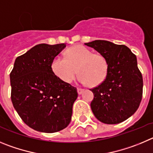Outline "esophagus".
Returning a JSON list of instances; mask_svg holds the SVG:
<instances>
[{
  "instance_id": "obj_1",
  "label": "esophagus",
  "mask_w": 153,
  "mask_h": 153,
  "mask_svg": "<svg viewBox=\"0 0 153 153\" xmlns=\"http://www.w3.org/2000/svg\"><path fill=\"white\" fill-rule=\"evenodd\" d=\"M77 91H78V94H82V93H83L84 92V89H82V88H78V89H77Z\"/></svg>"
}]
</instances>
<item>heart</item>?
I'll return each mask as SVG.
<instances>
[{
    "mask_svg": "<svg viewBox=\"0 0 153 153\" xmlns=\"http://www.w3.org/2000/svg\"><path fill=\"white\" fill-rule=\"evenodd\" d=\"M51 68L53 73L65 83L73 82L79 74L78 81L90 87L101 85L105 81L108 72V63L104 56L93 53L82 45H75L65 52V59H53Z\"/></svg>",
    "mask_w": 153,
    "mask_h": 153,
    "instance_id": "heart-1",
    "label": "heart"
}]
</instances>
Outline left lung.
Returning <instances> with one entry per match:
<instances>
[{
    "instance_id": "8db88e82",
    "label": "left lung",
    "mask_w": 153,
    "mask_h": 153,
    "mask_svg": "<svg viewBox=\"0 0 153 153\" xmlns=\"http://www.w3.org/2000/svg\"><path fill=\"white\" fill-rule=\"evenodd\" d=\"M85 45L104 56L108 63L105 81L91 90L94 115L107 124L126 120L138 109L143 96V77L137 56L127 46L110 41L94 40Z\"/></svg>"
}]
</instances>
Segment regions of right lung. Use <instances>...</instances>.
I'll use <instances>...</instances> for the list:
<instances>
[{
  "label": "right lung",
  "instance_id": "right-lung-1",
  "mask_svg": "<svg viewBox=\"0 0 153 153\" xmlns=\"http://www.w3.org/2000/svg\"><path fill=\"white\" fill-rule=\"evenodd\" d=\"M65 47V43L38 44L16 58L10 74L13 107L36 131L56 133L71 122L77 89L60 80L51 68L53 59Z\"/></svg>",
  "mask_w": 153,
  "mask_h": 153
}]
</instances>
